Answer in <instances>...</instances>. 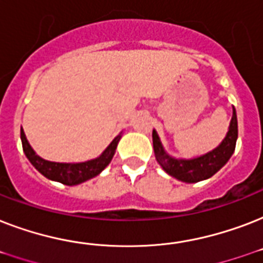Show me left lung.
<instances>
[{
	"label": "left lung",
	"mask_w": 263,
	"mask_h": 263,
	"mask_svg": "<svg viewBox=\"0 0 263 263\" xmlns=\"http://www.w3.org/2000/svg\"><path fill=\"white\" fill-rule=\"evenodd\" d=\"M237 140V117L233 107L232 119L229 123L227 135L216 148L212 152L194 157V158H175L169 156L162 146L160 136L153 129V147L157 162L169 176L183 181V183H198L212 177L217 173L232 157Z\"/></svg>",
	"instance_id": "8db88e82"
}]
</instances>
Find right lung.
Here are the masks:
<instances>
[{
    "instance_id": "obj_1",
    "label": "right lung",
    "mask_w": 263,
    "mask_h": 263,
    "mask_svg": "<svg viewBox=\"0 0 263 263\" xmlns=\"http://www.w3.org/2000/svg\"><path fill=\"white\" fill-rule=\"evenodd\" d=\"M121 136H123V132H120L119 135L111 140L110 144L103 150L102 154L94 160L84 161V162H53V161L43 160L42 157H39L34 152V148L31 147V144L28 143L23 128L20 131L23 152L32 164V166L39 173H42L46 179L59 181L65 185H78V184L84 183L102 172L103 169L110 164Z\"/></svg>"
}]
</instances>
